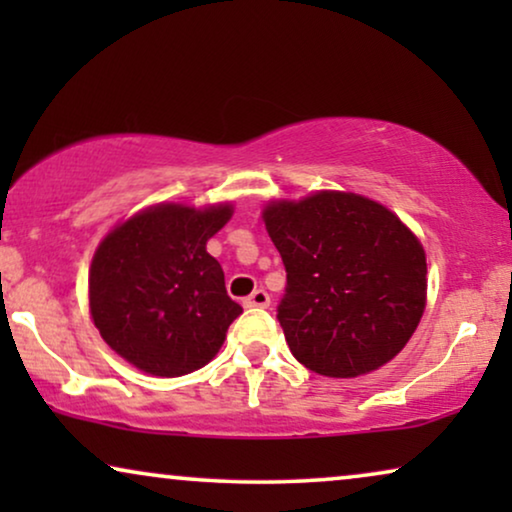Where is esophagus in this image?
Returning a JSON list of instances; mask_svg holds the SVG:
<instances>
[{
    "label": "esophagus",
    "instance_id": "1",
    "mask_svg": "<svg viewBox=\"0 0 512 512\" xmlns=\"http://www.w3.org/2000/svg\"><path fill=\"white\" fill-rule=\"evenodd\" d=\"M270 305V293L265 289H256L249 298H244V307H268Z\"/></svg>",
    "mask_w": 512,
    "mask_h": 512
}]
</instances>
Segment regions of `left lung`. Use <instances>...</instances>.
Listing matches in <instances>:
<instances>
[{
    "mask_svg": "<svg viewBox=\"0 0 512 512\" xmlns=\"http://www.w3.org/2000/svg\"><path fill=\"white\" fill-rule=\"evenodd\" d=\"M265 228L282 256L277 305L291 354L326 377L384 366L422 319L426 258L394 212L354 193L272 202Z\"/></svg>",
    "mask_w": 512,
    "mask_h": 512,
    "instance_id": "obj_1",
    "label": "left lung"
}]
</instances>
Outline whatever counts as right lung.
I'll use <instances>...</instances> for the list:
<instances>
[{
    "label": "right lung",
    "mask_w": 512,
    "mask_h": 512,
    "mask_svg": "<svg viewBox=\"0 0 512 512\" xmlns=\"http://www.w3.org/2000/svg\"><path fill=\"white\" fill-rule=\"evenodd\" d=\"M230 205H158L104 237L90 265V312L104 342L151 375L179 377L214 359L242 307L207 240Z\"/></svg>",
    "instance_id": "add662e5"
}]
</instances>
